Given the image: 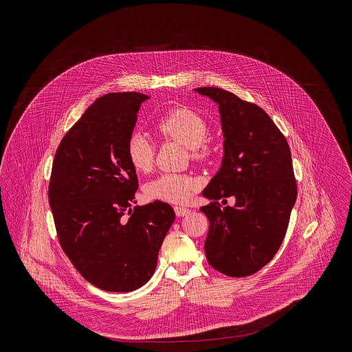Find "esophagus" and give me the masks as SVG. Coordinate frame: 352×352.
Wrapping results in <instances>:
<instances>
[{
    "mask_svg": "<svg viewBox=\"0 0 352 352\" xmlns=\"http://www.w3.org/2000/svg\"><path fill=\"white\" fill-rule=\"evenodd\" d=\"M175 212L177 217H184V215H188L191 212V210L187 207H183V206H175Z\"/></svg>",
    "mask_w": 352,
    "mask_h": 352,
    "instance_id": "obj_1",
    "label": "esophagus"
}]
</instances>
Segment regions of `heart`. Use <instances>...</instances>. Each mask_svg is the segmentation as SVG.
<instances>
[{"label":"heart","mask_w":352,"mask_h":352,"mask_svg":"<svg viewBox=\"0 0 352 352\" xmlns=\"http://www.w3.org/2000/svg\"><path fill=\"white\" fill-rule=\"evenodd\" d=\"M155 133L162 140H173L186 145L195 161H208L218 151V145L207 135L208 123L201 113L187 105L166 109L154 123ZM155 149L148 135L133 133L126 142V155L137 172L151 170ZM201 187L198 177L190 173H161L145 186V194L154 201L186 203Z\"/></svg>","instance_id":"obj_1"}]
</instances>
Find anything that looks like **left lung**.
<instances>
[{"label": "left lung", "mask_w": 352, "mask_h": 352, "mask_svg": "<svg viewBox=\"0 0 352 352\" xmlns=\"http://www.w3.org/2000/svg\"><path fill=\"white\" fill-rule=\"evenodd\" d=\"M218 102L225 135L223 161L201 192L210 226L204 243L208 264L232 278L253 275L280 248L297 199L289 144L264 109L234 94L201 87ZM234 196L222 208L219 199ZM226 204V203H225Z\"/></svg>", "instance_id": "1"}]
</instances>
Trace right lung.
I'll use <instances>...</instances> for the list:
<instances>
[{"label":"right lung","instance_id":"obj_1","mask_svg":"<svg viewBox=\"0 0 352 352\" xmlns=\"http://www.w3.org/2000/svg\"><path fill=\"white\" fill-rule=\"evenodd\" d=\"M138 92L94 101L63 135L52 161L49 201L58 241L74 268L105 292L144 286L175 221L170 204L134 206L138 179L126 155Z\"/></svg>","mask_w":352,"mask_h":352}]
</instances>
